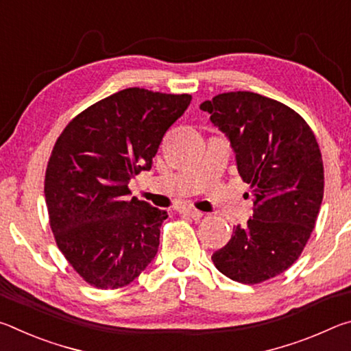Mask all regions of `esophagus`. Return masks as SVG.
Listing matches in <instances>:
<instances>
[{"label": "esophagus", "mask_w": 351, "mask_h": 351, "mask_svg": "<svg viewBox=\"0 0 351 351\" xmlns=\"http://www.w3.org/2000/svg\"><path fill=\"white\" fill-rule=\"evenodd\" d=\"M180 213L181 215H186V217H190V218H193V219H199L201 217H203V212L201 210H198V209H195V207H181L180 209Z\"/></svg>", "instance_id": "esophagus-1"}]
</instances>
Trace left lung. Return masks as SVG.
<instances>
[{
    "instance_id": "1",
    "label": "left lung",
    "mask_w": 351,
    "mask_h": 351,
    "mask_svg": "<svg viewBox=\"0 0 351 351\" xmlns=\"http://www.w3.org/2000/svg\"><path fill=\"white\" fill-rule=\"evenodd\" d=\"M199 108L229 138L254 201L252 218L235 226L213 265L239 283L269 280L300 257L316 226L324 198L316 136L299 112L255 93H223Z\"/></svg>"
}]
</instances>
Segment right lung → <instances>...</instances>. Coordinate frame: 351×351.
<instances>
[{"label": "right lung", "instance_id": "obj_1", "mask_svg": "<svg viewBox=\"0 0 351 351\" xmlns=\"http://www.w3.org/2000/svg\"><path fill=\"white\" fill-rule=\"evenodd\" d=\"M190 100L127 88L88 106L58 136L45 175L49 224L64 258L91 287H125L156 255L167 212L128 199V181L152 169Z\"/></svg>", "mask_w": 351, "mask_h": 351}]
</instances>
